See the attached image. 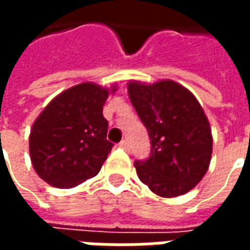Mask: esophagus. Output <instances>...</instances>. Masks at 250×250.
Instances as JSON below:
<instances>
[{"mask_svg": "<svg viewBox=\"0 0 250 250\" xmlns=\"http://www.w3.org/2000/svg\"><path fill=\"white\" fill-rule=\"evenodd\" d=\"M119 146L122 147V148H125V151H130V145H128V141H122L119 143Z\"/></svg>", "mask_w": 250, "mask_h": 250, "instance_id": "esophagus-1", "label": "esophagus"}]
</instances>
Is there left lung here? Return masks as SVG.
Returning <instances> with one entry per match:
<instances>
[{
    "label": "left lung",
    "mask_w": 250,
    "mask_h": 250,
    "mask_svg": "<svg viewBox=\"0 0 250 250\" xmlns=\"http://www.w3.org/2000/svg\"><path fill=\"white\" fill-rule=\"evenodd\" d=\"M128 96L148 131L151 154L134 166L152 193L173 198L201 182L211 159L213 138L204 109L188 88L173 80L128 82Z\"/></svg>",
    "instance_id": "1"
}]
</instances>
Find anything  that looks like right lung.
Here are the masks:
<instances>
[{"instance_id": "add662e5", "label": "right lung", "mask_w": 250, "mask_h": 250, "mask_svg": "<svg viewBox=\"0 0 250 250\" xmlns=\"http://www.w3.org/2000/svg\"><path fill=\"white\" fill-rule=\"evenodd\" d=\"M108 89L87 82L65 89L32 125L29 154L36 173L53 188H69L100 171L114 145L107 141L103 105Z\"/></svg>"}]
</instances>
